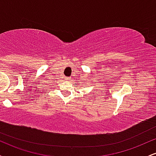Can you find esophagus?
<instances>
[{
  "label": "esophagus",
  "mask_w": 156,
  "mask_h": 156,
  "mask_svg": "<svg viewBox=\"0 0 156 156\" xmlns=\"http://www.w3.org/2000/svg\"><path fill=\"white\" fill-rule=\"evenodd\" d=\"M66 79H67V80H70V77H66Z\"/></svg>",
  "instance_id": "obj_1"
}]
</instances>
